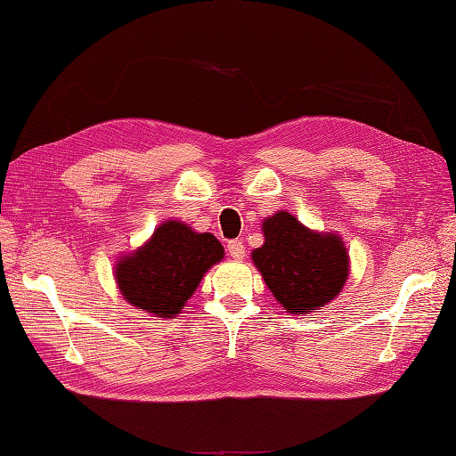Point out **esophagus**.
<instances>
[{"mask_svg": "<svg viewBox=\"0 0 456 456\" xmlns=\"http://www.w3.org/2000/svg\"><path fill=\"white\" fill-rule=\"evenodd\" d=\"M228 254L232 259H244L246 257V248L240 240L228 241Z\"/></svg>", "mask_w": 456, "mask_h": 456, "instance_id": "34e87169", "label": "esophagus"}]
</instances>
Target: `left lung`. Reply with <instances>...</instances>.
<instances>
[{
	"mask_svg": "<svg viewBox=\"0 0 456 456\" xmlns=\"http://www.w3.org/2000/svg\"><path fill=\"white\" fill-rule=\"evenodd\" d=\"M262 232L252 262L287 313L313 314L345 289L350 257L338 234L306 228L287 210L267 216Z\"/></svg>",
	"mask_w": 456,
	"mask_h": 456,
	"instance_id": "1",
	"label": "left lung"
}]
</instances>
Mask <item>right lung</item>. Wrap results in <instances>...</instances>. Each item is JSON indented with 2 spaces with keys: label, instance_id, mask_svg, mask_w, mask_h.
<instances>
[{
  "label": "right lung",
  "instance_id": "obj_1",
  "mask_svg": "<svg viewBox=\"0 0 456 456\" xmlns=\"http://www.w3.org/2000/svg\"><path fill=\"white\" fill-rule=\"evenodd\" d=\"M224 257L210 232L165 220L134 252L118 257L116 285L124 299L159 319H173L197 291L204 273Z\"/></svg>",
  "mask_w": 456,
  "mask_h": 456
}]
</instances>
